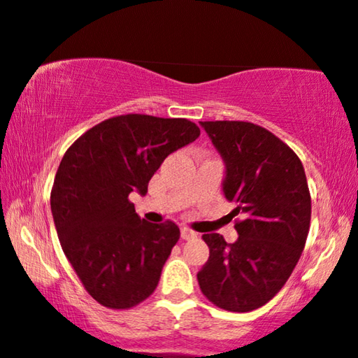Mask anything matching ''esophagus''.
I'll return each mask as SVG.
<instances>
[{"label": "esophagus", "instance_id": "obj_1", "mask_svg": "<svg viewBox=\"0 0 358 358\" xmlns=\"http://www.w3.org/2000/svg\"><path fill=\"white\" fill-rule=\"evenodd\" d=\"M180 234H182V239L183 241H189V239H194V237H196L198 234L196 232H193L192 229H188V227H182V231H180Z\"/></svg>", "mask_w": 358, "mask_h": 358}]
</instances>
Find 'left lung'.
Returning <instances> with one entry per match:
<instances>
[{
  "instance_id": "left-lung-1",
  "label": "left lung",
  "mask_w": 358,
  "mask_h": 358,
  "mask_svg": "<svg viewBox=\"0 0 358 358\" xmlns=\"http://www.w3.org/2000/svg\"><path fill=\"white\" fill-rule=\"evenodd\" d=\"M226 164L222 192L234 203L239 234L227 244L204 234L209 259L198 271L217 308L249 313L275 296L296 266L311 222V194L298 155L265 127L244 121L199 122Z\"/></svg>"
}]
</instances>
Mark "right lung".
Returning a JSON list of instances; mask_svg holds the SVG:
<instances>
[{"label":"right lung","instance_id":"right-lung-1","mask_svg":"<svg viewBox=\"0 0 358 358\" xmlns=\"http://www.w3.org/2000/svg\"><path fill=\"white\" fill-rule=\"evenodd\" d=\"M198 137L188 119L124 114L96 124L65 152L52 216L65 257L103 306L134 308L159 285L180 229L141 219L129 194L144 196L162 162Z\"/></svg>","mask_w":358,"mask_h":358}]
</instances>
